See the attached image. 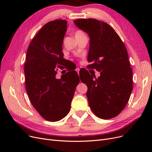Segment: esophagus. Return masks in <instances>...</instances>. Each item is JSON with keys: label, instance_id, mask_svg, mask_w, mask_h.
I'll return each mask as SVG.
<instances>
[{"label": "esophagus", "instance_id": "esophagus-1", "mask_svg": "<svg viewBox=\"0 0 152 152\" xmlns=\"http://www.w3.org/2000/svg\"><path fill=\"white\" fill-rule=\"evenodd\" d=\"M75 70H76V72L78 73H79V71H80V68H76V69H75Z\"/></svg>", "mask_w": 152, "mask_h": 152}]
</instances>
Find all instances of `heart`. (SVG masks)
Returning a JSON list of instances; mask_svg holds the SVG:
<instances>
[{"label": "heart", "mask_w": 152, "mask_h": 152, "mask_svg": "<svg viewBox=\"0 0 152 152\" xmlns=\"http://www.w3.org/2000/svg\"><path fill=\"white\" fill-rule=\"evenodd\" d=\"M86 36L85 34L83 33V32H82L81 31H77L75 32V37L77 40H79L80 38Z\"/></svg>", "instance_id": "1"}]
</instances>
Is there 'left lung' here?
I'll return each mask as SVG.
<instances>
[{
    "label": "left lung",
    "instance_id": "left-lung-1",
    "mask_svg": "<svg viewBox=\"0 0 152 152\" xmlns=\"http://www.w3.org/2000/svg\"><path fill=\"white\" fill-rule=\"evenodd\" d=\"M73 23L89 36L87 60L92 63L88 67L100 72L98 79L86 70L80 74L87 86L90 108L100 118H113L125 108L132 90V70L125 45L107 23L91 18Z\"/></svg>",
    "mask_w": 152,
    "mask_h": 152
}]
</instances>
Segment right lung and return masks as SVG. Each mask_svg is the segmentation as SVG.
Segmentation results:
<instances>
[{
  "instance_id": "obj_1",
  "label": "right lung",
  "mask_w": 152,
  "mask_h": 152,
  "mask_svg": "<svg viewBox=\"0 0 152 152\" xmlns=\"http://www.w3.org/2000/svg\"><path fill=\"white\" fill-rule=\"evenodd\" d=\"M67 21L57 20L44 25L30 42L24 71L26 93L31 104L45 120L56 122L70 112L79 77L75 71L56 79L63 65L62 44Z\"/></svg>"
}]
</instances>
